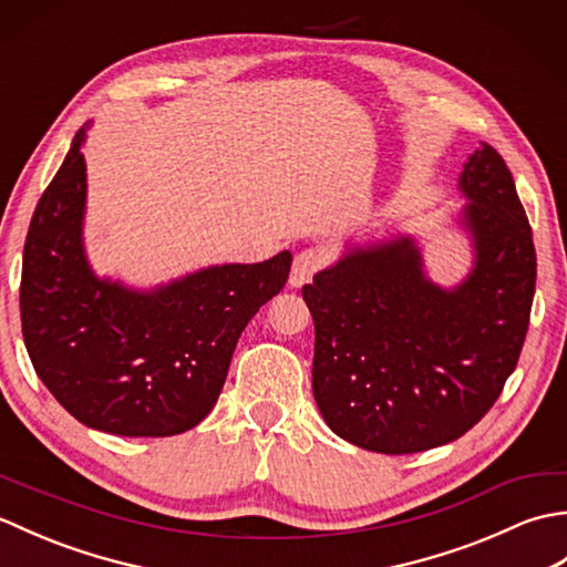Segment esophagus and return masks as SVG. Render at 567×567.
Segmentation results:
<instances>
[{
    "label": "esophagus",
    "instance_id": "34e87169",
    "mask_svg": "<svg viewBox=\"0 0 567 567\" xmlns=\"http://www.w3.org/2000/svg\"><path fill=\"white\" fill-rule=\"evenodd\" d=\"M329 256L321 248H307L302 252H297L295 262H292V272H290V285L292 287H302L307 285L311 277H315L323 265H327Z\"/></svg>",
    "mask_w": 567,
    "mask_h": 567
}]
</instances>
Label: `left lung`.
Listing matches in <instances>:
<instances>
[{"label":"left lung","instance_id":"obj_1","mask_svg":"<svg viewBox=\"0 0 567 567\" xmlns=\"http://www.w3.org/2000/svg\"><path fill=\"white\" fill-rule=\"evenodd\" d=\"M461 224L473 268L453 287L412 236L348 246L302 287L315 319L311 390L329 429L402 455L461 439L497 402L532 315L536 250L514 177L483 143L463 165Z\"/></svg>","mask_w":567,"mask_h":567}]
</instances>
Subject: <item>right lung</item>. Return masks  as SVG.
Here are the masks:
<instances>
[{"instance_id": "right-lung-1", "label": "right lung", "mask_w": 567, "mask_h": 567, "mask_svg": "<svg viewBox=\"0 0 567 567\" xmlns=\"http://www.w3.org/2000/svg\"><path fill=\"white\" fill-rule=\"evenodd\" d=\"M80 128L23 246L21 331L35 375L84 426L175 436L212 412L238 336L282 290L292 252L212 265L153 290L97 277L84 252Z\"/></svg>"}]
</instances>
